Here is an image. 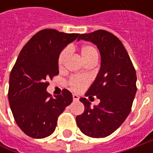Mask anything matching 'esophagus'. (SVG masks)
Segmentation results:
<instances>
[{
	"label": "esophagus",
	"instance_id": "obj_1",
	"mask_svg": "<svg viewBox=\"0 0 153 153\" xmlns=\"http://www.w3.org/2000/svg\"><path fill=\"white\" fill-rule=\"evenodd\" d=\"M72 97H73L74 101H77V100H78V99H79V98H78V96H77L76 94H73V95H72Z\"/></svg>",
	"mask_w": 153,
	"mask_h": 153
}]
</instances>
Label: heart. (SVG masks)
<instances>
[{
	"instance_id": "1",
	"label": "heart",
	"mask_w": 153,
	"mask_h": 153,
	"mask_svg": "<svg viewBox=\"0 0 153 153\" xmlns=\"http://www.w3.org/2000/svg\"><path fill=\"white\" fill-rule=\"evenodd\" d=\"M80 55L82 57L84 63L91 61V60H97L98 59V52L94 47L91 45H83L79 49ZM69 55V50L64 49L60 53L58 59V65L59 69L64 67L65 61L67 59ZM89 82V80L85 76H72L69 81V85L71 88L74 91H80L83 89L85 87L88 86Z\"/></svg>"
}]
</instances>
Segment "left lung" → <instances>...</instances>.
Listing matches in <instances>:
<instances>
[{
	"label": "left lung",
	"instance_id": "left-lung-1",
	"mask_svg": "<svg viewBox=\"0 0 153 153\" xmlns=\"http://www.w3.org/2000/svg\"><path fill=\"white\" fill-rule=\"evenodd\" d=\"M77 40L96 45L101 63L96 78L85 94L96 96L100 102L91 107L86 98H81L85 109L76 116V124L86 135L104 138L117 130L130 113L137 90L136 72L124 46L113 34L99 30L82 34Z\"/></svg>",
	"mask_w": 153,
	"mask_h": 153
}]
</instances>
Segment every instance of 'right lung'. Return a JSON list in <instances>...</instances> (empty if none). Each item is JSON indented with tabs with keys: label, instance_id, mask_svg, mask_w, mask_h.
I'll use <instances>...</instances> for the list:
<instances>
[{
	"label": "right lung",
	"instance_id": "add662e5",
	"mask_svg": "<svg viewBox=\"0 0 153 153\" xmlns=\"http://www.w3.org/2000/svg\"><path fill=\"white\" fill-rule=\"evenodd\" d=\"M78 36L45 29L33 36L17 59L10 74L8 100L15 122L30 137L52 134L59 116L72 102L67 89L52 97L47 81L59 74V56Z\"/></svg>",
	"mask_w": 153,
	"mask_h": 153
}]
</instances>
